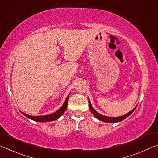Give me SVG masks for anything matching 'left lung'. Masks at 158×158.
<instances>
[{"mask_svg":"<svg viewBox=\"0 0 158 158\" xmlns=\"http://www.w3.org/2000/svg\"><path fill=\"white\" fill-rule=\"evenodd\" d=\"M89 109L90 111H91V113L93 114V116H94L96 118H98V120H100L101 121H103V122H106V123H116V122H120L123 121V120H124L127 117H128L130 116L131 114H132V112L135 110V109L137 106H135V108H134L132 111H130V112H128L127 114L123 115V116H119V117H109V116H103V115H102L100 114H99L98 112L96 111L93 107L91 105V103H90V101L89 99Z\"/></svg>","mask_w":158,"mask_h":158,"instance_id":"1","label":"left lung"}]
</instances>
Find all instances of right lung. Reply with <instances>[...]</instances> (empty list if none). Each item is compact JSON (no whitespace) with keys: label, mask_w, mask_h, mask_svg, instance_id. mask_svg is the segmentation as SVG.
Instances as JSON below:
<instances>
[{"label":"right lung","mask_w":158,"mask_h":158,"mask_svg":"<svg viewBox=\"0 0 158 158\" xmlns=\"http://www.w3.org/2000/svg\"><path fill=\"white\" fill-rule=\"evenodd\" d=\"M70 94V93H69L68 95L67 96V98L65 99V102L63 103V105L62 106L58 109V111H56L54 113L51 114L49 115H45V116H30V115L26 114L23 112H21L25 116H26L28 118H30L33 121H37V122H49V121H55V120H57L58 118L62 116L63 114L65 111L67 106H68V97L69 95Z\"/></svg>","instance_id":"add662e5"}]
</instances>
